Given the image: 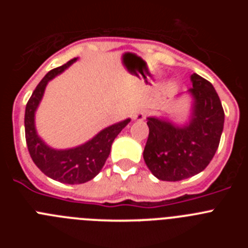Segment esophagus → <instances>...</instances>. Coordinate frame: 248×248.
Instances as JSON below:
<instances>
[{
	"mask_svg": "<svg viewBox=\"0 0 248 248\" xmlns=\"http://www.w3.org/2000/svg\"><path fill=\"white\" fill-rule=\"evenodd\" d=\"M134 120H144L146 118V111L145 110H139L134 114Z\"/></svg>",
	"mask_w": 248,
	"mask_h": 248,
	"instance_id": "obj_1",
	"label": "esophagus"
}]
</instances>
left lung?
Segmentation results:
<instances>
[{
	"instance_id": "8db88e82",
	"label": "left lung",
	"mask_w": 248,
	"mask_h": 248,
	"mask_svg": "<svg viewBox=\"0 0 248 248\" xmlns=\"http://www.w3.org/2000/svg\"><path fill=\"white\" fill-rule=\"evenodd\" d=\"M192 117L185 126L168 120L148 118L149 137L143 156L159 180L180 181L199 174L217 150L225 113L217 93L209 80L191 76Z\"/></svg>"
}]
</instances>
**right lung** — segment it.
<instances>
[{
  "instance_id": "right-lung-1",
  "label": "right lung",
  "mask_w": 248,
  "mask_h": 248,
  "mask_svg": "<svg viewBox=\"0 0 248 248\" xmlns=\"http://www.w3.org/2000/svg\"><path fill=\"white\" fill-rule=\"evenodd\" d=\"M77 58L71 59L65 64L54 68L45 76L26 105L25 131L30 155L37 168L48 177L64 184H83L97 176L110 154V148L130 119L114 124L103 129L88 143L68 150H54L46 145L36 133L34 128V111L45 93L46 85L57 74L62 73Z\"/></svg>"
}]
</instances>
